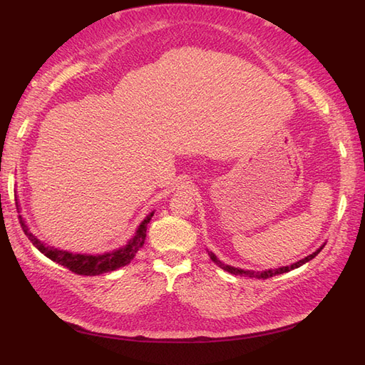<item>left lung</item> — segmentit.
Segmentation results:
<instances>
[{"label": "left lung", "instance_id": "8db88e82", "mask_svg": "<svg viewBox=\"0 0 365 365\" xmlns=\"http://www.w3.org/2000/svg\"><path fill=\"white\" fill-rule=\"evenodd\" d=\"M324 245H326V242H324V244H323L322 247H319L315 252L309 254L307 257H304V259H302V260H298V262L289 264V267H280V268H275V269H264V271H251V269L235 268V267H231V264H225L224 262H220V260L215 256V252H212V251H208V256H210V259H212V260L217 264V267H220V268H222V269L227 271V272H231V274H235V275H245V277H251V279H263V280H264V279L274 277V275H279V274H283V272H289V271H292V269H295V268H298V267H302V264H304L306 262L312 260V259L317 256V254L324 248Z\"/></svg>", "mask_w": 365, "mask_h": 365}]
</instances>
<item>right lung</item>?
Masks as SVG:
<instances>
[{
    "mask_svg": "<svg viewBox=\"0 0 365 365\" xmlns=\"http://www.w3.org/2000/svg\"><path fill=\"white\" fill-rule=\"evenodd\" d=\"M18 210H19V205H18ZM153 213L155 212H150L145 219L141 220L135 235L128 240L126 245L103 254H81V252L77 254V252L50 247L47 244H43L42 240H39L35 235L31 233L23 216H19V224L23 227V231L31 244L50 260L62 264V267L68 268L70 271L79 275H101L105 272L115 271L121 267H126V264L130 263V260L135 257L138 250L143 247V244H145L148 224L150 222Z\"/></svg>",
    "mask_w": 365,
    "mask_h": 365,
    "instance_id": "obj_1",
    "label": "right lung"
}]
</instances>
